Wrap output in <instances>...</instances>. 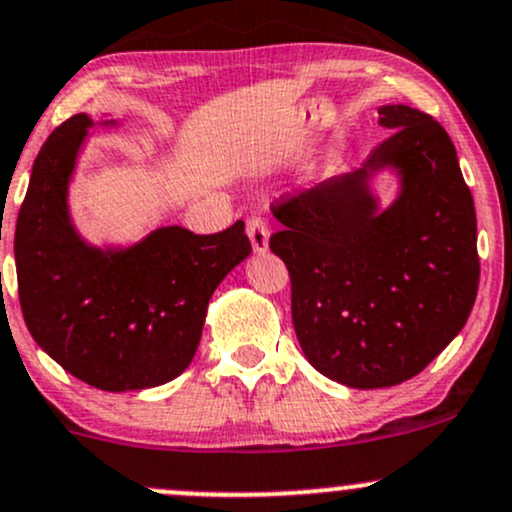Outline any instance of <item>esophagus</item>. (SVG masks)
I'll return each mask as SVG.
<instances>
[{
    "instance_id": "obj_1",
    "label": "esophagus",
    "mask_w": 512,
    "mask_h": 512,
    "mask_svg": "<svg viewBox=\"0 0 512 512\" xmlns=\"http://www.w3.org/2000/svg\"><path fill=\"white\" fill-rule=\"evenodd\" d=\"M247 238H250L255 252L267 250V242H270V225H267V220L262 218L260 213L247 218Z\"/></svg>"
}]
</instances>
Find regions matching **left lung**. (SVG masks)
<instances>
[{
	"label": "left lung",
	"mask_w": 512,
	"mask_h": 512,
	"mask_svg": "<svg viewBox=\"0 0 512 512\" xmlns=\"http://www.w3.org/2000/svg\"><path fill=\"white\" fill-rule=\"evenodd\" d=\"M392 129L365 169L272 203L270 250L292 279L294 331L309 363L348 387L400 385L454 341L478 292L473 196L432 115L380 107ZM397 165L401 198L377 213L368 168Z\"/></svg>",
	"instance_id": "8db88e82"
}]
</instances>
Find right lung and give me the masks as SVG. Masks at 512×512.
<instances>
[{"mask_svg": "<svg viewBox=\"0 0 512 512\" xmlns=\"http://www.w3.org/2000/svg\"><path fill=\"white\" fill-rule=\"evenodd\" d=\"M88 115L51 132L31 169L14 233L16 282L39 346L83 383L144 390L181 375L201 341L211 294L252 252L245 223L213 235L159 228L125 252L75 235L66 188Z\"/></svg>", "mask_w": 512, "mask_h": 512, "instance_id": "obj_1", "label": "right lung"}]
</instances>
